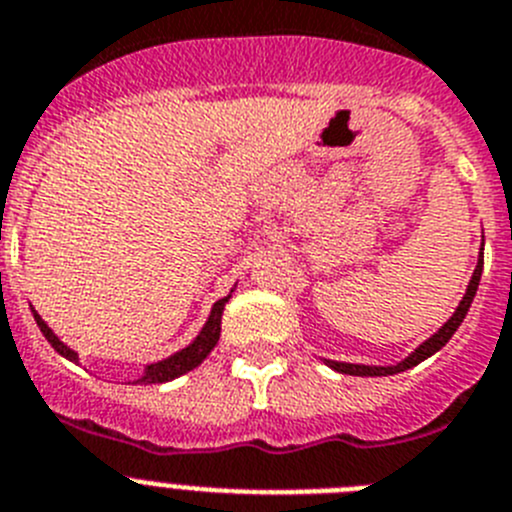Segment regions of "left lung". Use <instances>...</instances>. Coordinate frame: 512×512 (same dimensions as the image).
I'll use <instances>...</instances> for the list:
<instances>
[{
	"label": "left lung",
	"mask_w": 512,
	"mask_h": 512,
	"mask_svg": "<svg viewBox=\"0 0 512 512\" xmlns=\"http://www.w3.org/2000/svg\"><path fill=\"white\" fill-rule=\"evenodd\" d=\"M482 265H485V260H482L480 255V262H477V267H474V275L472 280H469L467 285V293H464V298L459 301V308L454 311V316H451L449 321H446L444 326H441L439 331H436L431 339H426V342L421 344V347L416 349V352L411 354V357H405L403 362H398V365L393 367H370V365H349V362H331V359H326V365L331 367V370L342 372V375H359V377H382V375H395V372H405L411 370V367H416L418 362H423L426 357H431L434 352H439L441 347H444L446 342H449L451 336H454V331L459 329V324L464 321V316H467L469 306H472L474 301V293H477V285H480V278H482Z\"/></svg>",
	"instance_id": "obj_1"
}]
</instances>
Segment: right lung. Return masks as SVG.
<instances>
[{"label":"right lung","mask_w":512,"mask_h":512,"mask_svg":"<svg viewBox=\"0 0 512 512\" xmlns=\"http://www.w3.org/2000/svg\"><path fill=\"white\" fill-rule=\"evenodd\" d=\"M227 301H229V296L214 303L209 321H206V326L201 329V334L196 336V342H193L191 347L181 349V352H176L173 357L163 359V362L147 365L145 375H142L137 382H145V385H155V382H168V380H176V377H181L183 372H191L193 367H199L201 362L209 357L211 349L216 347V342H219V331H222V313H224V306H227ZM32 313H35V311H32ZM35 321H38V326H40V331H43L45 339L53 344L55 352H61L63 357H68L71 362H76V359H78L76 352H73V349H68L66 344H63L61 339H58V336H55L53 331L48 329V324L40 319L38 313H35Z\"/></svg>","instance_id":"obj_1"}]
</instances>
